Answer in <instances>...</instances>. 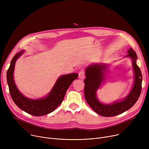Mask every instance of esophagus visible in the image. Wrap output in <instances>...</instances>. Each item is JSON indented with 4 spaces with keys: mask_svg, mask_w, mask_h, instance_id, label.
<instances>
[{
    "mask_svg": "<svg viewBox=\"0 0 149 149\" xmlns=\"http://www.w3.org/2000/svg\"><path fill=\"white\" fill-rule=\"evenodd\" d=\"M78 77L81 79H84V78L85 77V71H84V70H82L80 71V72L78 74Z\"/></svg>",
    "mask_w": 149,
    "mask_h": 149,
    "instance_id": "obj_1",
    "label": "esophagus"
}]
</instances>
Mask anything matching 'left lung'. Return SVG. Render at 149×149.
<instances>
[{
  "mask_svg": "<svg viewBox=\"0 0 149 149\" xmlns=\"http://www.w3.org/2000/svg\"><path fill=\"white\" fill-rule=\"evenodd\" d=\"M126 56H129L132 59L135 80L130 93L121 101L116 102L111 105L100 103L96 98V91L104 79V70L106 65L101 63H95L86 68V78L84 79L85 98L90 107L100 116L112 117L121 114L132 107L140 95L142 75L140 68L136 63L137 56L132 48H130Z\"/></svg>",
  "mask_w": 149,
  "mask_h": 149,
  "instance_id": "8db88e82",
  "label": "left lung"
}]
</instances>
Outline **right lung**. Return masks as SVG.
I'll list each match as a JSON object with an SVG mask.
<instances>
[{
    "mask_svg": "<svg viewBox=\"0 0 149 149\" xmlns=\"http://www.w3.org/2000/svg\"><path fill=\"white\" fill-rule=\"evenodd\" d=\"M23 51L16 54L11 61L7 71V81L10 96L17 107L26 113L34 116L48 114L55 110L62 102L70 85L78 75L76 73L61 76L58 78L49 94L39 100H31L25 97L17 89L13 81V71L16 59Z\"/></svg>",
    "mask_w": 149,
    "mask_h": 149,
    "instance_id": "obj_1",
    "label": "right lung"
}]
</instances>
